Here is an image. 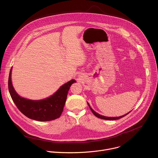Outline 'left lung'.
<instances>
[{
  "label": "left lung",
  "instance_id": "1",
  "mask_svg": "<svg viewBox=\"0 0 158 158\" xmlns=\"http://www.w3.org/2000/svg\"><path fill=\"white\" fill-rule=\"evenodd\" d=\"M87 104H88V106H89V108L91 109V110L92 111V112L94 114V116H96L97 118H100V119H106V120H117V119H121V118H123V117H124L125 116H126L127 114H128L129 112H128L127 114H124V115H123V116H119V117H115V118H112V117H106V116H101V115H100V114H99L98 113H97L96 112H95L91 107V106H90V105L89 104V103L87 102Z\"/></svg>",
  "mask_w": 158,
  "mask_h": 158
}]
</instances>
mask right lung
<instances>
[{"instance_id":"1","label":"right lung","mask_w":158,"mask_h":158,"mask_svg":"<svg viewBox=\"0 0 158 158\" xmlns=\"http://www.w3.org/2000/svg\"><path fill=\"white\" fill-rule=\"evenodd\" d=\"M10 71L8 87L10 96L18 109L27 118L35 121H49L59 118L63 111L67 93L75 80L62 85L58 91L49 98L40 101H32L20 97L12 86Z\"/></svg>"}]
</instances>
